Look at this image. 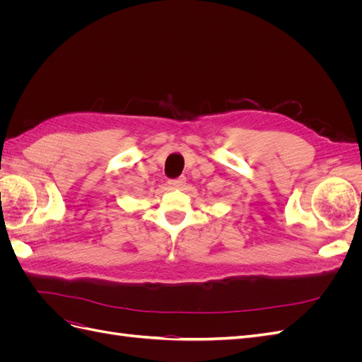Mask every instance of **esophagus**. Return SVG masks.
<instances>
[{"mask_svg":"<svg viewBox=\"0 0 362 362\" xmlns=\"http://www.w3.org/2000/svg\"><path fill=\"white\" fill-rule=\"evenodd\" d=\"M168 184H169V187H172V189H181V187H184L185 178H178V180H173V181H168Z\"/></svg>","mask_w":362,"mask_h":362,"instance_id":"34e87169","label":"esophagus"}]
</instances>
